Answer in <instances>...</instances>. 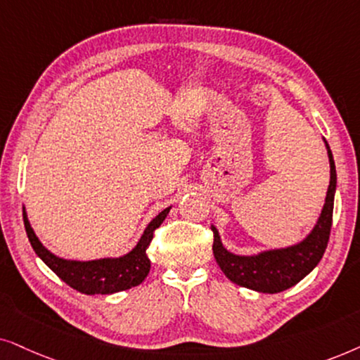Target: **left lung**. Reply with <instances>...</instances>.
Masks as SVG:
<instances>
[{
    "label": "left lung",
    "mask_w": 360,
    "mask_h": 360,
    "mask_svg": "<svg viewBox=\"0 0 360 360\" xmlns=\"http://www.w3.org/2000/svg\"><path fill=\"white\" fill-rule=\"evenodd\" d=\"M324 143L328 148L330 166L329 188L318 224L303 242L293 247L280 248V250L263 252L252 257H240L225 250L222 242H220L217 229L212 227V252L215 262L219 263L220 270L225 273V276L230 281L243 286V288L260 291V293H280V291L288 290L303 280L323 258L329 242L330 225H333L334 193H336V166H334L333 153L329 150L328 141Z\"/></svg>",
    "instance_id": "left-lung-1"
}]
</instances>
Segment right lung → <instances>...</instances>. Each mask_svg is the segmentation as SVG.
Returning <instances> with one entry per match:
<instances>
[{
	"label": "right lung",
	"mask_w": 360,
	"mask_h": 360,
	"mask_svg": "<svg viewBox=\"0 0 360 360\" xmlns=\"http://www.w3.org/2000/svg\"><path fill=\"white\" fill-rule=\"evenodd\" d=\"M171 207H167L156 215L155 219L148 224L140 242L130 253L120 258H102V260L92 262H75L64 260V258L56 257L39 242L36 237L34 230L31 229L30 220L22 209L24 227H26L27 238H30L32 248L37 257L60 278L70 288L84 295H112L118 291L128 290L131 286L140 285L148 276L151 268V262L146 255V248L150 247L155 236V230L162 224Z\"/></svg>",
	"instance_id": "obj_1"
}]
</instances>
